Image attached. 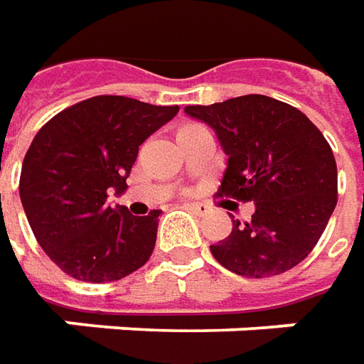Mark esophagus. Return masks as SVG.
Returning <instances> with one entry per match:
<instances>
[{"instance_id": "obj_1", "label": "esophagus", "mask_w": 364, "mask_h": 364, "mask_svg": "<svg viewBox=\"0 0 364 364\" xmlns=\"http://www.w3.org/2000/svg\"><path fill=\"white\" fill-rule=\"evenodd\" d=\"M185 207L191 209L197 215H205V213H209V205H205V203H185Z\"/></svg>"}]
</instances>
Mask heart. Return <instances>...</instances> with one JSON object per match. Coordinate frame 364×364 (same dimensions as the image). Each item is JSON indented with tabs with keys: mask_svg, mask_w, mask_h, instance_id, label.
Masks as SVG:
<instances>
[{
	"mask_svg": "<svg viewBox=\"0 0 364 364\" xmlns=\"http://www.w3.org/2000/svg\"><path fill=\"white\" fill-rule=\"evenodd\" d=\"M191 127H193V124H191Z\"/></svg>",
	"mask_w": 364,
	"mask_h": 364,
	"instance_id": "obj_1",
	"label": "heart"
}]
</instances>
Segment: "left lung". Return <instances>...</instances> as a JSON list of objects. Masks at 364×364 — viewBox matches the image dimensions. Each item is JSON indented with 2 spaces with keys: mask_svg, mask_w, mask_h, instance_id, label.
<instances>
[{
  "mask_svg": "<svg viewBox=\"0 0 364 364\" xmlns=\"http://www.w3.org/2000/svg\"><path fill=\"white\" fill-rule=\"evenodd\" d=\"M185 112L207 122L228 155L218 195L256 203L252 220H232V233L209 247L213 257L245 278L298 266L336 207V161L324 134L298 108L264 95Z\"/></svg>",
  "mask_w": 364,
  "mask_h": 364,
  "instance_id": "8db88e82",
  "label": "left lung"
}]
</instances>
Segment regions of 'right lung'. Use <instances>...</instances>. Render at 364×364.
I'll list each match as a JSON object with an SVG mask.
<instances>
[{"instance_id": "add662e5", "label": "right lung", "mask_w": 364, "mask_h": 364, "mask_svg": "<svg viewBox=\"0 0 364 364\" xmlns=\"http://www.w3.org/2000/svg\"><path fill=\"white\" fill-rule=\"evenodd\" d=\"M177 112L127 96H95L58 112L33 136L19 197L38 244L62 272L102 284L146 264L161 211L132 215L108 197L127 191L139 146Z\"/></svg>"}]
</instances>
